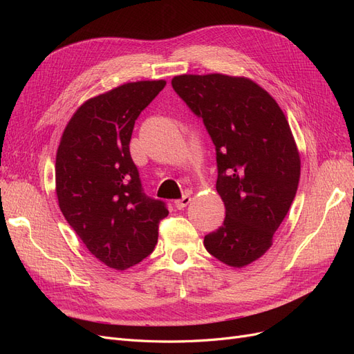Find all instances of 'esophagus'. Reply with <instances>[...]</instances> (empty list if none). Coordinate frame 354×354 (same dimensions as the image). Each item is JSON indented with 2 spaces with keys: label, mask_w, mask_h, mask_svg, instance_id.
Wrapping results in <instances>:
<instances>
[{
  "label": "esophagus",
  "mask_w": 354,
  "mask_h": 354,
  "mask_svg": "<svg viewBox=\"0 0 354 354\" xmlns=\"http://www.w3.org/2000/svg\"><path fill=\"white\" fill-rule=\"evenodd\" d=\"M190 195H183V198L181 199H177L174 203H176V208H178V209H183L185 207H187L189 205V202H190Z\"/></svg>",
  "instance_id": "obj_1"
}]
</instances>
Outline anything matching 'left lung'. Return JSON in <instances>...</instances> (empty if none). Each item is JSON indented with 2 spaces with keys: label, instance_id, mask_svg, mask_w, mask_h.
I'll use <instances>...</instances> for the list:
<instances>
[{
  "label": "left lung",
  "instance_id": "obj_1",
  "mask_svg": "<svg viewBox=\"0 0 354 354\" xmlns=\"http://www.w3.org/2000/svg\"><path fill=\"white\" fill-rule=\"evenodd\" d=\"M174 91L216 146L221 226L203 245L221 263L243 267L270 248L299 181V155L279 104L248 78L180 75Z\"/></svg>",
  "mask_w": 354,
  "mask_h": 354
}]
</instances>
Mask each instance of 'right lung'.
<instances>
[{
    "mask_svg": "<svg viewBox=\"0 0 354 354\" xmlns=\"http://www.w3.org/2000/svg\"><path fill=\"white\" fill-rule=\"evenodd\" d=\"M165 81L120 85L85 102L63 131L56 156L59 207L87 250L125 270L151 254L168 216L164 201L147 196L130 155L136 120Z\"/></svg>",
    "mask_w": 354,
    "mask_h": 354,
    "instance_id": "right-lung-1",
    "label": "right lung"
}]
</instances>
